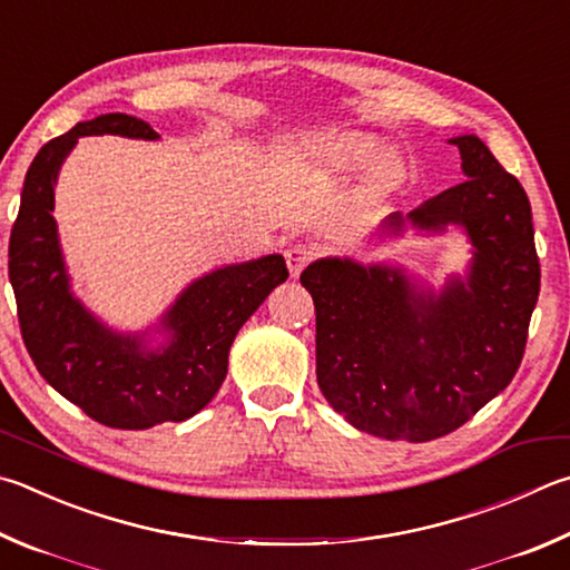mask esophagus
Returning <instances> with one entry per match:
<instances>
[{"mask_svg":"<svg viewBox=\"0 0 570 570\" xmlns=\"http://www.w3.org/2000/svg\"><path fill=\"white\" fill-rule=\"evenodd\" d=\"M284 256H286L288 272H292V276H298L304 272V266L316 256V249L312 244H294V246H288Z\"/></svg>","mask_w":570,"mask_h":570,"instance_id":"1","label":"esophagus"}]
</instances>
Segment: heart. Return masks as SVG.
I'll return each instance as SVG.
<instances>
[{
    "label": "heart",
    "mask_w": 570,
    "mask_h": 570,
    "mask_svg": "<svg viewBox=\"0 0 570 570\" xmlns=\"http://www.w3.org/2000/svg\"><path fill=\"white\" fill-rule=\"evenodd\" d=\"M379 139L368 137V134H351V137L341 139L336 147V159L344 164V167H364L371 159L376 157L379 151ZM389 167H381L379 177H384Z\"/></svg>",
    "instance_id": "heart-1"
}]
</instances>
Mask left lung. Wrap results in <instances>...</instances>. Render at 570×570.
Instances as JSON below:
<instances>
[{
    "label": "left lung",
    "mask_w": 570,
    "mask_h": 570,
    "mask_svg": "<svg viewBox=\"0 0 570 570\" xmlns=\"http://www.w3.org/2000/svg\"><path fill=\"white\" fill-rule=\"evenodd\" d=\"M469 179L409 219L471 236L469 284L419 292L399 268L321 258L302 272L316 306V379L351 426L391 441H433L511 384L541 292L531 202L469 134L451 139ZM393 214L389 229H401Z\"/></svg>",
    "instance_id": "8db88e82"
}]
</instances>
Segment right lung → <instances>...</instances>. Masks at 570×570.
<instances>
[{
    "label": "right lung",
    "mask_w": 570,
    "mask_h": 570,
    "mask_svg": "<svg viewBox=\"0 0 570 570\" xmlns=\"http://www.w3.org/2000/svg\"><path fill=\"white\" fill-rule=\"evenodd\" d=\"M121 134L157 139L147 121L129 114H101L47 141L27 169L22 204L9 236V282L19 331L47 384L89 419L109 429L141 431L184 421L214 399L226 379L229 348L264 298L286 282L284 256L216 268L194 282L171 306L164 326L174 331L161 354H141L139 338L117 336L87 314L61 264L55 224L59 164L79 137Z\"/></svg>",
    "instance_id": "1"
}]
</instances>
